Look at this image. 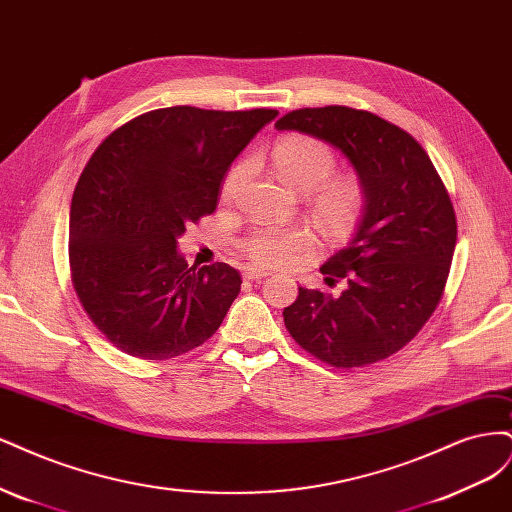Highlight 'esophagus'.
I'll return each instance as SVG.
<instances>
[{
    "mask_svg": "<svg viewBox=\"0 0 512 512\" xmlns=\"http://www.w3.org/2000/svg\"><path fill=\"white\" fill-rule=\"evenodd\" d=\"M242 276H244V280H259L263 276H268V272L266 270H259V268H246Z\"/></svg>",
    "mask_w": 512,
    "mask_h": 512,
    "instance_id": "1",
    "label": "esophagus"
}]
</instances>
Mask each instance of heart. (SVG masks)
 <instances>
[{
    "label": "heart",
    "mask_w": 512,
    "mask_h": 512,
    "mask_svg": "<svg viewBox=\"0 0 512 512\" xmlns=\"http://www.w3.org/2000/svg\"><path fill=\"white\" fill-rule=\"evenodd\" d=\"M272 163L285 183L308 193V210L327 234H346L357 223L364 208V191L359 183L336 172L332 146L308 136H285L272 146ZM246 163H236L223 183V197H234ZM315 238L304 227H261L242 240V251L259 266H287L295 257L310 251Z\"/></svg>",
    "instance_id": "heart-1"
}]
</instances>
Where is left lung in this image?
I'll return each instance as SVG.
<instances>
[{
	"instance_id": "obj_1",
	"label": "left lung",
	"mask_w": 512,
	"mask_h": 512,
	"mask_svg": "<svg viewBox=\"0 0 512 512\" xmlns=\"http://www.w3.org/2000/svg\"><path fill=\"white\" fill-rule=\"evenodd\" d=\"M278 131L332 144L351 161L364 214L346 249L329 257L325 283L340 295L300 287L283 310L304 351L334 368H361L398 353L436 310L447 285L457 221L447 187L408 131L349 106L287 112Z\"/></svg>"
}]
</instances>
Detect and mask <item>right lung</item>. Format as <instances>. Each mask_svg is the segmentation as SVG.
I'll list each match as a JSON object with an SVG mask.
<instances>
[{"instance_id": "1", "label": "right lung", "mask_w": 512, "mask_h": 512, "mask_svg": "<svg viewBox=\"0 0 512 512\" xmlns=\"http://www.w3.org/2000/svg\"><path fill=\"white\" fill-rule=\"evenodd\" d=\"M276 114L159 108L95 148L72 195L70 270L89 319L123 353L172 359L223 323L240 272L189 268L178 236L214 212L229 166Z\"/></svg>"}]
</instances>
